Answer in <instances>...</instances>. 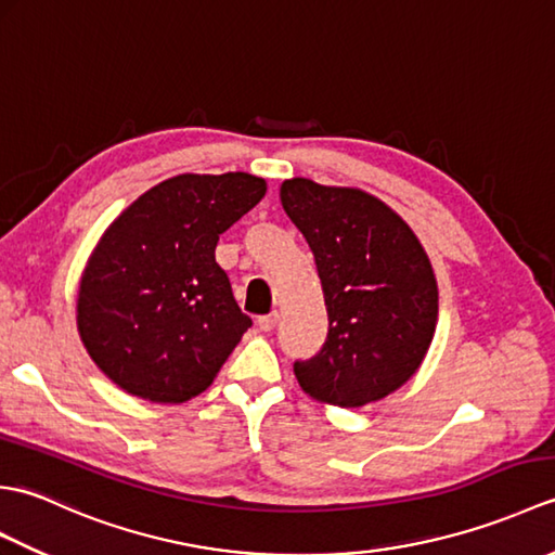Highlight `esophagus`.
I'll list each match as a JSON object with an SVG mask.
<instances>
[{
  "mask_svg": "<svg viewBox=\"0 0 555 555\" xmlns=\"http://www.w3.org/2000/svg\"><path fill=\"white\" fill-rule=\"evenodd\" d=\"M276 322H279V312H271V314L259 317L257 326H259V332H271V328L276 326Z\"/></svg>",
  "mask_w": 555,
  "mask_h": 555,
  "instance_id": "34e87169",
  "label": "esophagus"
}]
</instances>
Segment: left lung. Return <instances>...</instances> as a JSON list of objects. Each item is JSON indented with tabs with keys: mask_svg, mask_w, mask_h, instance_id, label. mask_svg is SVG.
<instances>
[{
	"mask_svg": "<svg viewBox=\"0 0 555 555\" xmlns=\"http://www.w3.org/2000/svg\"><path fill=\"white\" fill-rule=\"evenodd\" d=\"M281 205L305 235L328 314L324 348L293 372L320 403L362 408L398 391L427 358L439 286L400 215L360 188L281 183Z\"/></svg>",
	"mask_w": 555,
	"mask_h": 555,
	"instance_id": "left-lung-1",
	"label": "left lung"
}]
</instances>
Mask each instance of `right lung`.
Here are the masks:
<instances>
[{
  "instance_id": "right-lung-1",
  "label": "right lung",
  "mask_w": 555,
  "mask_h": 555,
  "mask_svg": "<svg viewBox=\"0 0 555 555\" xmlns=\"http://www.w3.org/2000/svg\"><path fill=\"white\" fill-rule=\"evenodd\" d=\"M267 193L245 171L181 173L102 233L82 269L76 324L92 362L126 393L185 403L215 382L250 328L215 250Z\"/></svg>"
}]
</instances>
